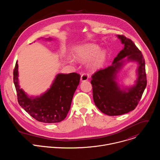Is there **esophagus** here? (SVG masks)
<instances>
[{"mask_svg": "<svg viewBox=\"0 0 160 160\" xmlns=\"http://www.w3.org/2000/svg\"><path fill=\"white\" fill-rule=\"evenodd\" d=\"M88 79V74H87L86 73H82V75L81 76V81H82V82L86 81Z\"/></svg>", "mask_w": 160, "mask_h": 160, "instance_id": "1", "label": "esophagus"}]
</instances>
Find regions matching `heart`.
<instances>
[{
  "label": "heart",
  "instance_id": "obj_1",
  "mask_svg": "<svg viewBox=\"0 0 160 160\" xmlns=\"http://www.w3.org/2000/svg\"><path fill=\"white\" fill-rule=\"evenodd\" d=\"M99 47L96 44H86L78 49L77 56L78 59L82 61L88 59L94 56L93 66H99L104 61L106 57V51H99Z\"/></svg>",
  "mask_w": 160,
  "mask_h": 160
}]
</instances>
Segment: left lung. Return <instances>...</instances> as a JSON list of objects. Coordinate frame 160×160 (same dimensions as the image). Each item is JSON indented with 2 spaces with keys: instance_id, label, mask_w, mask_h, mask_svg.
I'll return each mask as SVG.
<instances>
[{
  "instance_id": "obj_1",
  "label": "left lung",
  "mask_w": 160,
  "mask_h": 160,
  "mask_svg": "<svg viewBox=\"0 0 160 160\" xmlns=\"http://www.w3.org/2000/svg\"><path fill=\"white\" fill-rule=\"evenodd\" d=\"M118 37L124 44V48L114 59L112 65L96 72L90 81L96 106L102 112L109 116L122 115L133 110L147 85L145 60L142 52L130 38L123 35H118ZM126 56L128 60L139 63L138 80L127 92L121 90L114 80L116 73L122 64V59Z\"/></svg>"
}]
</instances>
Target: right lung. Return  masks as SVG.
<instances>
[{"mask_svg":"<svg viewBox=\"0 0 160 160\" xmlns=\"http://www.w3.org/2000/svg\"><path fill=\"white\" fill-rule=\"evenodd\" d=\"M18 61L13 71V80L19 104L36 120L46 123L62 121L70 109L72 99L80 83L77 73L58 74L51 88L40 97L28 98L18 84Z\"/></svg>","mask_w":160,"mask_h":160,"instance_id":"1","label":"right lung"}]
</instances>
